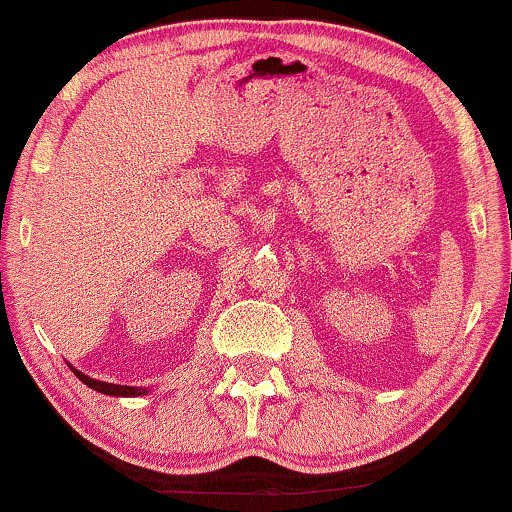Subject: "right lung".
<instances>
[{
  "mask_svg": "<svg viewBox=\"0 0 512 512\" xmlns=\"http://www.w3.org/2000/svg\"><path fill=\"white\" fill-rule=\"evenodd\" d=\"M72 368V366H69ZM74 370L76 378L81 380V383L91 387V390L101 392V395H110V397H142V395H149V387H132V385H115V383H103V380H96V378H88L86 373H81V370Z\"/></svg>",
  "mask_w": 512,
  "mask_h": 512,
  "instance_id": "obj_1",
  "label": "right lung"
}]
</instances>
